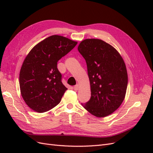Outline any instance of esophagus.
<instances>
[{
  "instance_id": "obj_1",
  "label": "esophagus",
  "mask_w": 153,
  "mask_h": 153,
  "mask_svg": "<svg viewBox=\"0 0 153 153\" xmlns=\"http://www.w3.org/2000/svg\"><path fill=\"white\" fill-rule=\"evenodd\" d=\"M78 88H79V86H78V84H76V85H75V86H74L73 89H74V90H75V91H78Z\"/></svg>"
}]
</instances>
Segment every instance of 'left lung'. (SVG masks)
Masks as SVG:
<instances>
[{
    "mask_svg": "<svg viewBox=\"0 0 153 153\" xmlns=\"http://www.w3.org/2000/svg\"><path fill=\"white\" fill-rule=\"evenodd\" d=\"M85 60L91 96L82 103L94 116L104 117L121 105L126 95L128 74L121 55L112 46L98 39H87L78 45Z\"/></svg>",
    "mask_w": 153,
    "mask_h": 153,
    "instance_id": "obj_1",
    "label": "left lung"
}]
</instances>
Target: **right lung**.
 <instances>
[{"label":"right lung","instance_id":"obj_1","mask_svg":"<svg viewBox=\"0 0 153 153\" xmlns=\"http://www.w3.org/2000/svg\"><path fill=\"white\" fill-rule=\"evenodd\" d=\"M76 44L65 37L53 35L30 51L21 68L19 82L22 98L31 109L43 113L60 103L68 89L62 83L57 62Z\"/></svg>","mask_w":153,"mask_h":153}]
</instances>
